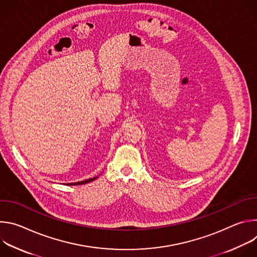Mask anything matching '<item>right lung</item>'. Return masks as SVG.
Instances as JSON below:
<instances>
[{
	"label": "right lung",
	"mask_w": 257,
	"mask_h": 257,
	"mask_svg": "<svg viewBox=\"0 0 257 257\" xmlns=\"http://www.w3.org/2000/svg\"><path fill=\"white\" fill-rule=\"evenodd\" d=\"M97 177H94V178H90V179H88V180H84V181H81V182H76V183H70V184H67V185H81V184H86V183H89V182H91V181H94L95 179H96Z\"/></svg>",
	"instance_id": "1"
}]
</instances>
